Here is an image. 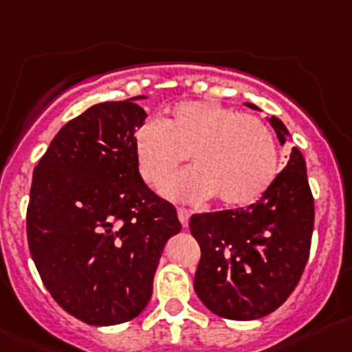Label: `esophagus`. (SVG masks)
<instances>
[{"label": "esophagus", "mask_w": 352, "mask_h": 352, "mask_svg": "<svg viewBox=\"0 0 352 352\" xmlns=\"http://www.w3.org/2000/svg\"><path fill=\"white\" fill-rule=\"evenodd\" d=\"M178 218H179V221H182L183 228H186V227H188V220H190V211H186V209L179 208V209H178Z\"/></svg>", "instance_id": "esophagus-1"}]
</instances>
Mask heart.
<instances>
[{
  "label": "heart",
  "mask_w": 352,
  "mask_h": 352,
  "mask_svg": "<svg viewBox=\"0 0 352 352\" xmlns=\"http://www.w3.org/2000/svg\"><path fill=\"white\" fill-rule=\"evenodd\" d=\"M138 169L159 188L185 160L192 169L162 186L178 202L216 199L223 209L254 204L279 173V151L270 129L214 101L178 102L160 122L148 120L134 138Z\"/></svg>",
  "instance_id": "heart-1"
}]
</instances>
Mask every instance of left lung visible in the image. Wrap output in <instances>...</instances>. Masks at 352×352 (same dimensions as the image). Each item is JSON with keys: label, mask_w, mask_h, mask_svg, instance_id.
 Instances as JSON below:
<instances>
[{"label": "left lung", "mask_w": 352, "mask_h": 352, "mask_svg": "<svg viewBox=\"0 0 352 352\" xmlns=\"http://www.w3.org/2000/svg\"><path fill=\"white\" fill-rule=\"evenodd\" d=\"M244 104L260 111L253 102ZM267 120L285 144V124L276 117ZM312 228L314 199L305 160L293 148L285 169L254 204L190 218V232L201 246L195 293L220 318L251 321L270 314L300 281Z\"/></svg>", "instance_id": "8db88e82"}]
</instances>
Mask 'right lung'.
<instances>
[{
	"label": "right lung",
	"instance_id": "add662e5",
	"mask_svg": "<svg viewBox=\"0 0 352 352\" xmlns=\"http://www.w3.org/2000/svg\"><path fill=\"white\" fill-rule=\"evenodd\" d=\"M146 96L90 106L67 122L34 167L28 244L45 288L94 327L131 321L151 298L176 209L141 178L134 153Z\"/></svg>",
	"mask_w": 352,
	"mask_h": 352
}]
</instances>
